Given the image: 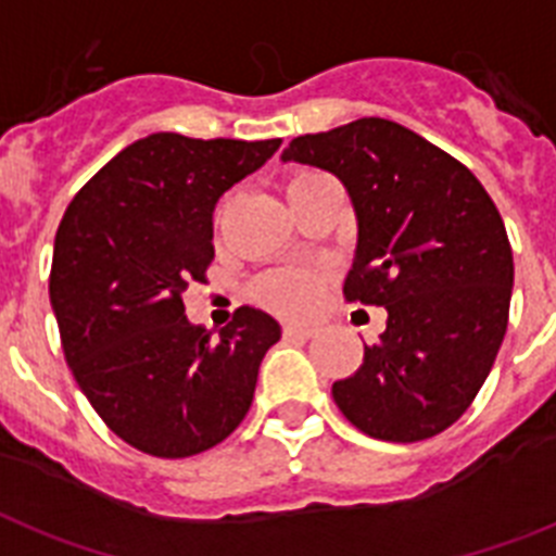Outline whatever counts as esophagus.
<instances>
[{
  "label": "esophagus",
  "mask_w": 556,
  "mask_h": 556,
  "mask_svg": "<svg viewBox=\"0 0 556 556\" xmlns=\"http://www.w3.org/2000/svg\"><path fill=\"white\" fill-rule=\"evenodd\" d=\"M282 333H286L288 339H311V336H314V328H311V325H286Z\"/></svg>",
  "instance_id": "1"
}]
</instances>
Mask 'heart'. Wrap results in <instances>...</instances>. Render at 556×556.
Instances as JSON below:
<instances>
[{"label":"heart","instance_id":"obj_1","mask_svg":"<svg viewBox=\"0 0 556 556\" xmlns=\"http://www.w3.org/2000/svg\"><path fill=\"white\" fill-rule=\"evenodd\" d=\"M314 175V172H296L288 177L286 191L296 189L302 180ZM321 279L316 270L307 268H279L265 274L256 282V296L263 300V305L274 307L279 314H307L319 300Z\"/></svg>","mask_w":556,"mask_h":556}]
</instances>
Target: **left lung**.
Returning a JSON list of instances; mask_svg holds the SVG:
<instances>
[{
	"mask_svg": "<svg viewBox=\"0 0 556 556\" xmlns=\"http://www.w3.org/2000/svg\"><path fill=\"white\" fill-rule=\"evenodd\" d=\"M282 161L342 180L358 220L344 300L387 311L362 367L333 384L336 407L393 444L444 432L506 336L515 263L501 212L464 163L387 118L300 135Z\"/></svg>",
	"mask_w": 556,
	"mask_h": 556,
	"instance_id": "obj_1",
	"label": "left lung"
}]
</instances>
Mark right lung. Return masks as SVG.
<instances>
[{"label": "right lung", "instance_id": "1", "mask_svg": "<svg viewBox=\"0 0 556 556\" xmlns=\"http://www.w3.org/2000/svg\"><path fill=\"white\" fill-rule=\"evenodd\" d=\"M279 143L149 135L98 169L59 223L50 305L64 358L101 421L147 455L189 458L226 441L279 342L277 319L256 307H237L220 339L184 307L214 260L217 200Z\"/></svg>", "mask_w": 556, "mask_h": 556}]
</instances>
